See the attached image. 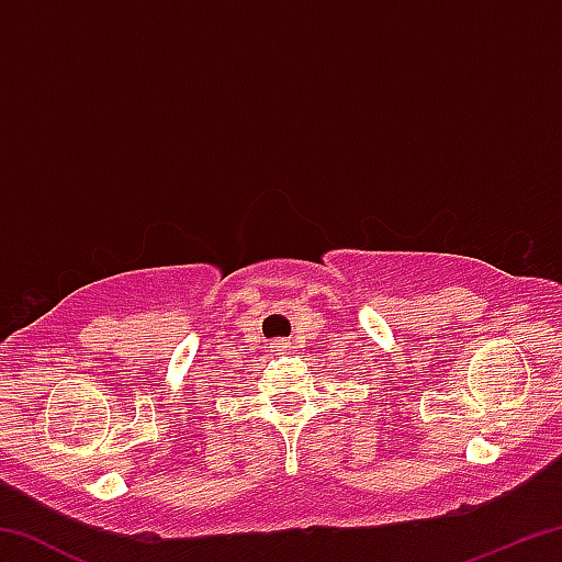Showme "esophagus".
<instances>
[{"label": "esophagus", "instance_id": "34e87169", "mask_svg": "<svg viewBox=\"0 0 562 562\" xmlns=\"http://www.w3.org/2000/svg\"><path fill=\"white\" fill-rule=\"evenodd\" d=\"M284 349H288V341H272V351H278V355H282Z\"/></svg>", "mask_w": 562, "mask_h": 562}]
</instances>
